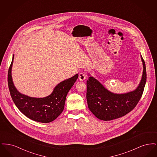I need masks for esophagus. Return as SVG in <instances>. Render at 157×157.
<instances>
[{
  "label": "esophagus",
  "instance_id": "obj_1",
  "mask_svg": "<svg viewBox=\"0 0 157 157\" xmlns=\"http://www.w3.org/2000/svg\"><path fill=\"white\" fill-rule=\"evenodd\" d=\"M79 79L81 81H84L86 79V76L83 73H80L79 75Z\"/></svg>",
  "mask_w": 157,
  "mask_h": 157
}]
</instances>
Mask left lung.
Instances as JSON below:
<instances>
[{
    "instance_id": "8db88e82",
    "label": "left lung",
    "mask_w": 157,
    "mask_h": 157,
    "mask_svg": "<svg viewBox=\"0 0 157 157\" xmlns=\"http://www.w3.org/2000/svg\"><path fill=\"white\" fill-rule=\"evenodd\" d=\"M143 65L141 79L133 90L117 94L111 92L97 79L88 74L86 82V100L90 111L98 119L111 121L122 117L131 111L142 96L147 81L145 62L141 55Z\"/></svg>"
}]
</instances>
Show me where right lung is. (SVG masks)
Here are the masks:
<instances>
[{"mask_svg":"<svg viewBox=\"0 0 157 157\" xmlns=\"http://www.w3.org/2000/svg\"><path fill=\"white\" fill-rule=\"evenodd\" d=\"M13 59L14 55L8 71V86L17 108L26 117L36 122L49 123L56 119L64 109L67 93L78 79V74L59 83L47 97H31L21 93L15 87L12 76Z\"/></svg>","mask_w":157,"mask_h":157,"instance_id":"right-lung-1","label":"right lung"}]
</instances>
